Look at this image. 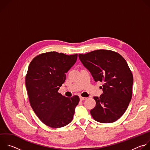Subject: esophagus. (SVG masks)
<instances>
[{
  "instance_id": "34e87169",
  "label": "esophagus",
  "mask_w": 150,
  "mask_h": 150,
  "mask_svg": "<svg viewBox=\"0 0 150 150\" xmlns=\"http://www.w3.org/2000/svg\"><path fill=\"white\" fill-rule=\"evenodd\" d=\"M79 99H80L81 101H83V100H85V99H87V97H83L80 96L79 97Z\"/></svg>"
}]
</instances>
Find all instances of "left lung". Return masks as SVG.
Segmentation results:
<instances>
[{
    "instance_id": "left-lung-1",
    "label": "left lung",
    "mask_w": 150,
    "mask_h": 150,
    "mask_svg": "<svg viewBox=\"0 0 150 150\" xmlns=\"http://www.w3.org/2000/svg\"><path fill=\"white\" fill-rule=\"evenodd\" d=\"M79 60L94 81L103 82V94L94 97L96 105L90 113L96 121L112 123L125 112L132 98L133 75L125 59L108 50L79 54Z\"/></svg>"
}]
</instances>
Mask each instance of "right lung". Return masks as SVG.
Masks as SVG:
<instances>
[{
    "label": "right lung",
    "instance_id": "obj_1",
    "mask_svg": "<svg viewBox=\"0 0 150 150\" xmlns=\"http://www.w3.org/2000/svg\"><path fill=\"white\" fill-rule=\"evenodd\" d=\"M77 56L47 52L34 57L28 67L25 85L31 106L42 122L50 127L65 126L74 117L79 97L68 98L58 90Z\"/></svg>",
    "mask_w": 150,
    "mask_h": 150
}]
</instances>
